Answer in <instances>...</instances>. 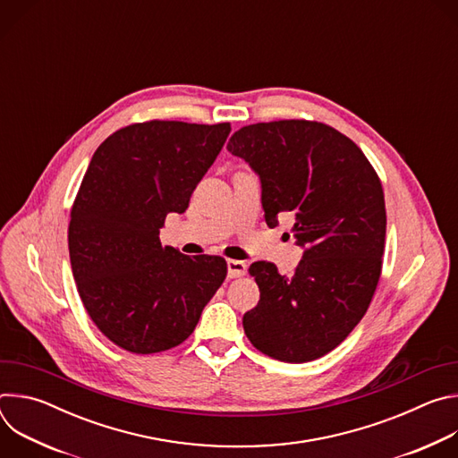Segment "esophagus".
<instances>
[{
  "instance_id": "obj_1",
  "label": "esophagus",
  "mask_w": 458,
  "mask_h": 458,
  "mask_svg": "<svg viewBox=\"0 0 458 458\" xmlns=\"http://www.w3.org/2000/svg\"><path fill=\"white\" fill-rule=\"evenodd\" d=\"M226 267H228V277H230V279L242 277V276L246 274V268H248L246 263H242V260H233V259L228 260Z\"/></svg>"
}]
</instances>
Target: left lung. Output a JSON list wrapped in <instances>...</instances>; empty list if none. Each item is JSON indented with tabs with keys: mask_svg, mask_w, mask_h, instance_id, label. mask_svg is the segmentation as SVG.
Segmentation results:
<instances>
[{
	"mask_svg": "<svg viewBox=\"0 0 458 458\" xmlns=\"http://www.w3.org/2000/svg\"><path fill=\"white\" fill-rule=\"evenodd\" d=\"M226 148L259 175L267 225L290 212L304 250L290 277L265 260L250 267L260 299L242 317L244 334L272 359L315 360L352 334L375 293L386 239L380 179L352 140L317 121L248 124Z\"/></svg>",
	"mask_w": 458,
	"mask_h": 458,
	"instance_id": "8db88e82",
	"label": "left lung"
}]
</instances>
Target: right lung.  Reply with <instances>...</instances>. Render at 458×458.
Here are the masks:
<instances>
[{
	"instance_id": "obj_1",
	"label": "right lung",
	"mask_w": 458,
	"mask_h": 458,
	"mask_svg": "<svg viewBox=\"0 0 458 458\" xmlns=\"http://www.w3.org/2000/svg\"><path fill=\"white\" fill-rule=\"evenodd\" d=\"M230 123L148 121L124 126L96 150L71 212L69 251L80 297L99 332L148 355L186 341L226 277L219 255L163 246L168 214L219 156Z\"/></svg>"
}]
</instances>
